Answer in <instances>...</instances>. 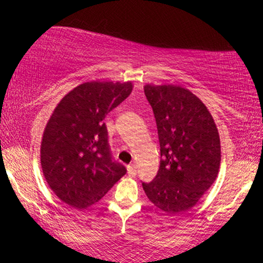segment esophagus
Returning a JSON list of instances; mask_svg holds the SVG:
<instances>
[{"label":"esophagus","instance_id":"esophagus-1","mask_svg":"<svg viewBox=\"0 0 263 263\" xmlns=\"http://www.w3.org/2000/svg\"><path fill=\"white\" fill-rule=\"evenodd\" d=\"M127 171H128V176L129 177H135L136 174H137V170H136L135 164H129L127 167Z\"/></svg>","mask_w":263,"mask_h":263}]
</instances>
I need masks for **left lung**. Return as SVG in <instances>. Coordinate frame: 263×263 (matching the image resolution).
Returning <instances> with one entry per match:
<instances>
[{
	"instance_id": "8db88e82",
	"label": "left lung",
	"mask_w": 263,
	"mask_h": 263,
	"mask_svg": "<svg viewBox=\"0 0 263 263\" xmlns=\"http://www.w3.org/2000/svg\"><path fill=\"white\" fill-rule=\"evenodd\" d=\"M157 123L161 163L152 182H142L158 209L179 214L194 206L219 172L220 138L205 105L188 89L144 86Z\"/></svg>"
}]
</instances>
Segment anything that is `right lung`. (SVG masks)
Here are the masks:
<instances>
[{"label":"right lung","instance_id":"obj_1","mask_svg":"<svg viewBox=\"0 0 263 263\" xmlns=\"http://www.w3.org/2000/svg\"><path fill=\"white\" fill-rule=\"evenodd\" d=\"M131 91V83L81 84L62 99L47 123L42 170L57 197L75 209L100 200L127 172L114 159L104 120Z\"/></svg>","mask_w":263,"mask_h":263}]
</instances>
